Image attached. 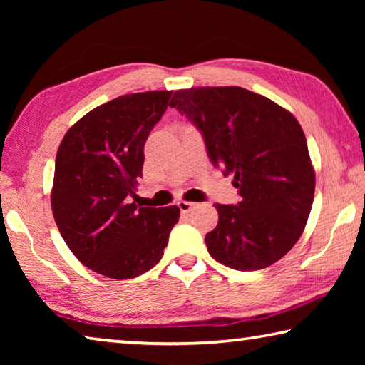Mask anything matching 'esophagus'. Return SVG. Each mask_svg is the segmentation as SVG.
<instances>
[{
	"instance_id": "1",
	"label": "esophagus",
	"mask_w": 365,
	"mask_h": 365,
	"mask_svg": "<svg viewBox=\"0 0 365 365\" xmlns=\"http://www.w3.org/2000/svg\"><path fill=\"white\" fill-rule=\"evenodd\" d=\"M177 206H178V209H180V212L187 214V212L191 211V209L195 207V202H190V201H178Z\"/></svg>"
}]
</instances>
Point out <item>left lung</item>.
Listing matches in <instances>:
<instances>
[{
  "label": "left lung",
  "instance_id": "obj_1",
  "mask_svg": "<svg viewBox=\"0 0 365 365\" xmlns=\"http://www.w3.org/2000/svg\"><path fill=\"white\" fill-rule=\"evenodd\" d=\"M169 106L201 132L211 163L238 188V205H214L219 224L205 238L209 255L235 270L279 261L304 230L316 188L299 122L242 86L177 90Z\"/></svg>",
  "mask_w": 365,
  "mask_h": 365
}]
</instances>
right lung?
I'll return each instance as SVG.
<instances>
[{"instance_id":"obj_1","label":"right lung","mask_w":365,"mask_h":365,"mask_svg":"<svg viewBox=\"0 0 365 365\" xmlns=\"http://www.w3.org/2000/svg\"><path fill=\"white\" fill-rule=\"evenodd\" d=\"M172 91L123 95L90 110L61 141L51 207L66 245L85 267L135 279L156 265L180 209L138 207L135 188L148 135Z\"/></svg>"}]
</instances>
